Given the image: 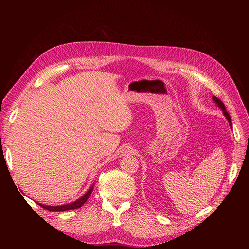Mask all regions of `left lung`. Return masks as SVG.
Returning a JSON list of instances; mask_svg holds the SVG:
<instances>
[{"label":"left lung","mask_w":249,"mask_h":249,"mask_svg":"<svg viewBox=\"0 0 249 249\" xmlns=\"http://www.w3.org/2000/svg\"><path fill=\"white\" fill-rule=\"evenodd\" d=\"M213 100L215 101V103H217V104H218V106H219V108L223 111V114H224V116L228 118L229 123H230V124H231V117H230V114H229V113L227 112V110H225L224 104H223L219 99H218V97H216V96H213Z\"/></svg>","instance_id":"1"}]
</instances>
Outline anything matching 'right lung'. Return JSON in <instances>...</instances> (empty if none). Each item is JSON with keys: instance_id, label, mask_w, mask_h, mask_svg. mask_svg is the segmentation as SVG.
<instances>
[{"instance_id": "right-lung-1", "label": "right lung", "mask_w": 249, "mask_h": 249, "mask_svg": "<svg viewBox=\"0 0 249 249\" xmlns=\"http://www.w3.org/2000/svg\"><path fill=\"white\" fill-rule=\"evenodd\" d=\"M93 190V186L90 188V189L86 192V194H84V196H82L81 198H79L77 201H74L72 203H69V205H63V206H56V207H53V206H44L41 205V203H38L40 207H42L43 209H46L48 211H53V212H61V211H67V210H73V209H79L81 206L84 205L86 202V200L89 198L90 194H91Z\"/></svg>"}]
</instances>
